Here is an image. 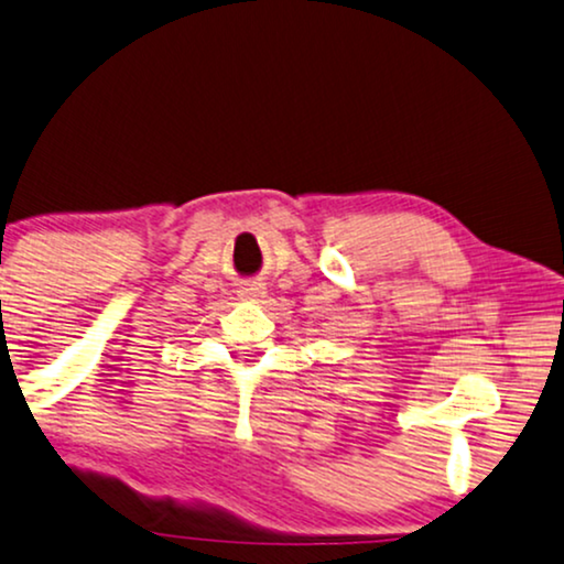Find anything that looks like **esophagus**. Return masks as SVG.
<instances>
[{
    "label": "esophagus",
    "mask_w": 564,
    "mask_h": 564,
    "mask_svg": "<svg viewBox=\"0 0 564 564\" xmlns=\"http://www.w3.org/2000/svg\"><path fill=\"white\" fill-rule=\"evenodd\" d=\"M237 294L242 296V299H247V302H258V299L265 296V283L247 281V283H242V286H239Z\"/></svg>",
    "instance_id": "obj_1"
}]
</instances>
